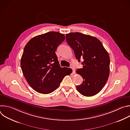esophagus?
Returning <instances> with one entry per match:
<instances>
[{
    "label": "esophagus",
    "mask_w": 130,
    "mask_h": 130,
    "mask_svg": "<svg viewBox=\"0 0 130 130\" xmlns=\"http://www.w3.org/2000/svg\"><path fill=\"white\" fill-rule=\"evenodd\" d=\"M71 69H72V73L74 74V73H75V68H74L73 67H70Z\"/></svg>",
    "instance_id": "1"
}]
</instances>
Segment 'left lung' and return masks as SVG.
<instances>
[{
    "instance_id": "8db88e82",
    "label": "left lung",
    "mask_w": 130,
    "mask_h": 130,
    "mask_svg": "<svg viewBox=\"0 0 130 130\" xmlns=\"http://www.w3.org/2000/svg\"><path fill=\"white\" fill-rule=\"evenodd\" d=\"M66 40L75 52L78 62L83 59V68L76 72L82 77L83 83L77 86L80 93L93 96L105 86L109 74L110 59L102 43L96 38L79 32L66 34Z\"/></svg>"
}]
</instances>
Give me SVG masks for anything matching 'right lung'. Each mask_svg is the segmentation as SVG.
I'll return each mask as SVG.
<instances>
[{
    "label": "right lung",
    "mask_w": 130,
    "mask_h": 130,
    "mask_svg": "<svg viewBox=\"0 0 130 130\" xmlns=\"http://www.w3.org/2000/svg\"><path fill=\"white\" fill-rule=\"evenodd\" d=\"M65 39L63 34L51 31L34 37L25 46L21 61L22 70L29 85L37 92L51 93L70 74V68L60 66L55 54Z\"/></svg>",
    "instance_id": "add662e5"
}]
</instances>
